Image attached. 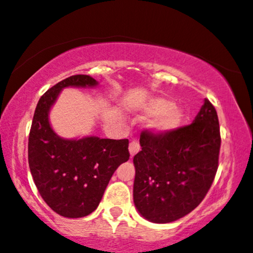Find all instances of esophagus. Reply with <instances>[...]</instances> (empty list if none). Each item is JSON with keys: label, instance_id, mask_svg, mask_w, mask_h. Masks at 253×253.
Instances as JSON below:
<instances>
[{"label": "esophagus", "instance_id": "1", "mask_svg": "<svg viewBox=\"0 0 253 253\" xmlns=\"http://www.w3.org/2000/svg\"><path fill=\"white\" fill-rule=\"evenodd\" d=\"M129 153H130V157H134L136 153L140 151V145H139V141L136 140V139H133L132 141L129 143Z\"/></svg>", "mask_w": 253, "mask_h": 253}]
</instances>
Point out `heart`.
<instances>
[{
  "label": "heart",
  "mask_w": 253,
  "mask_h": 253,
  "mask_svg": "<svg viewBox=\"0 0 253 253\" xmlns=\"http://www.w3.org/2000/svg\"><path fill=\"white\" fill-rule=\"evenodd\" d=\"M141 109L146 115H156L150 126L158 133L172 132L181 126L184 119L183 110L163 97L149 98L141 104Z\"/></svg>",
  "instance_id": "b5f03b06"
}]
</instances>
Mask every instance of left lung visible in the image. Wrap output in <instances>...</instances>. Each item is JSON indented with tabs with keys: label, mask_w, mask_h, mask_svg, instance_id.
<instances>
[{
	"label": "left lung",
	"mask_w": 253,
	"mask_h": 253,
	"mask_svg": "<svg viewBox=\"0 0 253 253\" xmlns=\"http://www.w3.org/2000/svg\"><path fill=\"white\" fill-rule=\"evenodd\" d=\"M220 145L219 119L207 98L188 126L169 133L144 129L141 151L133 158V200L139 213L167 223L195 210L214 181Z\"/></svg>",
	"instance_id": "1"
}]
</instances>
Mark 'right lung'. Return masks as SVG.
Returning <instances> with one entry per match:
<instances>
[{"mask_svg":"<svg viewBox=\"0 0 253 253\" xmlns=\"http://www.w3.org/2000/svg\"><path fill=\"white\" fill-rule=\"evenodd\" d=\"M88 75L60 81L40 97L28 138V164L42 200L65 217H83L97 208L114 171L129 159L128 139H63L51 128L48 113L62 89L95 86Z\"/></svg>","mask_w":253,"mask_h":253,"instance_id":"1","label":"right lung"}]
</instances>
